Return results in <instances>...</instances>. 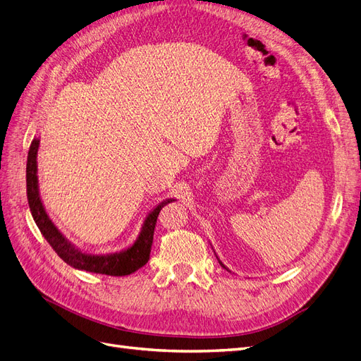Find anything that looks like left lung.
Here are the masks:
<instances>
[{"label": "left lung", "instance_id": "8db88e82", "mask_svg": "<svg viewBox=\"0 0 361 361\" xmlns=\"http://www.w3.org/2000/svg\"><path fill=\"white\" fill-rule=\"evenodd\" d=\"M216 259H218V257H216ZM218 262H220V265H221V267H223V268H224V269H227V271H228V268H227V267H224V265H223V264H221V260H218Z\"/></svg>", "mask_w": 361, "mask_h": 361}]
</instances>
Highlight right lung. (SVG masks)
<instances>
[{
    "mask_svg": "<svg viewBox=\"0 0 361 361\" xmlns=\"http://www.w3.org/2000/svg\"><path fill=\"white\" fill-rule=\"evenodd\" d=\"M40 146V138L35 137L31 141L27 158V199L32 218L39 227L40 233L45 236L54 251L75 269L96 272V274L105 276H128L133 274L141 267H145L150 256L152 243H154V232L157 218L164 206L174 199L162 200L158 206L152 209L141 226V231L133 245L123 248L116 253L94 255L73 245L69 239L64 236L59 227L54 224L49 218L45 206L42 203L39 192V178H37V150Z\"/></svg>",
    "mask_w": 361,
    "mask_h": 361,
    "instance_id": "obj_1",
    "label": "right lung"
}]
</instances>
